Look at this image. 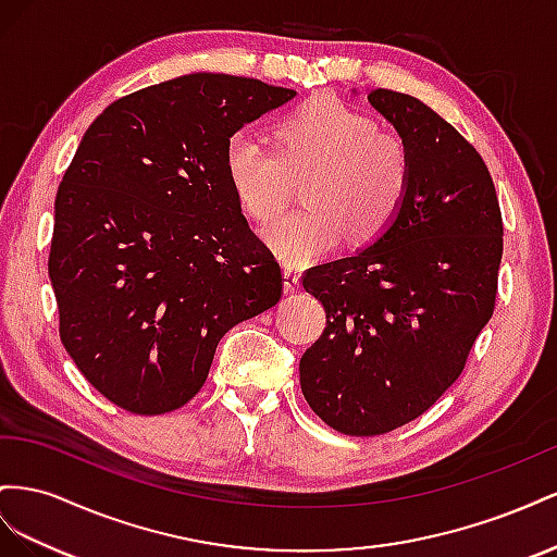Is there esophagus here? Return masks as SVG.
Returning <instances> with one entry per match:
<instances>
[{"mask_svg": "<svg viewBox=\"0 0 557 557\" xmlns=\"http://www.w3.org/2000/svg\"><path fill=\"white\" fill-rule=\"evenodd\" d=\"M300 275L296 273L294 268H284V294H294L298 289Z\"/></svg>", "mask_w": 557, "mask_h": 557, "instance_id": "obj_1", "label": "esophagus"}]
</instances>
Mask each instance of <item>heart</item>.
Here are the masks:
<instances>
[{
  "label": "heart",
  "instance_id": "b5f03b06",
  "mask_svg": "<svg viewBox=\"0 0 557 557\" xmlns=\"http://www.w3.org/2000/svg\"><path fill=\"white\" fill-rule=\"evenodd\" d=\"M277 153L251 131H237L224 149L226 177L243 210L275 219L289 198V175L314 170L304 188L308 208L277 219L265 240L289 265H304L336 247L343 235L369 243L404 210L412 182L406 139L331 95H317L275 123Z\"/></svg>",
  "mask_w": 557,
  "mask_h": 557
}]
</instances>
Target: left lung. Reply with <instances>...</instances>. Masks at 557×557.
Returning <instances> with one entry per match:
<instances>
[{
  "instance_id": "left-lung-1",
  "label": "left lung",
  "mask_w": 557,
  "mask_h": 557,
  "mask_svg": "<svg viewBox=\"0 0 557 557\" xmlns=\"http://www.w3.org/2000/svg\"><path fill=\"white\" fill-rule=\"evenodd\" d=\"M369 102L412 156L404 210L369 247L304 275L326 326L300 357V389L347 436L387 434L455 383L495 310L504 249L479 151L412 95L375 88Z\"/></svg>"
}]
</instances>
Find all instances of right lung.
Instances as JSON below:
<instances>
[{
    "mask_svg": "<svg viewBox=\"0 0 557 557\" xmlns=\"http://www.w3.org/2000/svg\"><path fill=\"white\" fill-rule=\"evenodd\" d=\"M296 95L196 72L111 102L60 182L49 277L88 383L137 416L194 399L224 333L282 296L224 168L233 133Z\"/></svg>",
    "mask_w": 557,
    "mask_h": 557,
    "instance_id": "add662e5",
    "label": "right lung"
}]
</instances>
